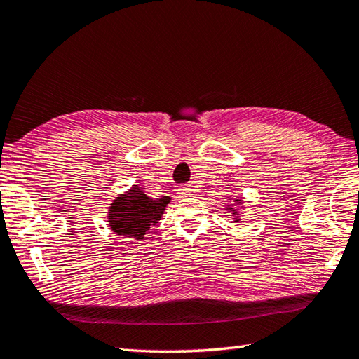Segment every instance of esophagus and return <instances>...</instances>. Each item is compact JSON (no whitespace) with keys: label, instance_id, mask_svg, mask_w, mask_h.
Listing matches in <instances>:
<instances>
[{"label":"esophagus","instance_id":"esophagus-1","mask_svg":"<svg viewBox=\"0 0 359 359\" xmlns=\"http://www.w3.org/2000/svg\"><path fill=\"white\" fill-rule=\"evenodd\" d=\"M178 191H180L181 196H184V198L191 196V189L190 187H181Z\"/></svg>","mask_w":359,"mask_h":359}]
</instances>
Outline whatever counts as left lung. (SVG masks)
<instances>
[{"label": "left lung", "instance_id": "8db88e82", "mask_svg": "<svg viewBox=\"0 0 359 359\" xmlns=\"http://www.w3.org/2000/svg\"><path fill=\"white\" fill-rule=\"evenodd\" d=\"M243 203H244V202H243V198L238 196V198L235 199V205H236V206H241ZM241 208H244V206H241ZM226 210L232 212V215H233V219H232L233 223H240V222H241V219H240V208H235V206H232V205H227Z\"/></svg>", "mask_w": 359, "mask_h": 359}]
</instances>
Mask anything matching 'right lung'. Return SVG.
I'll list each match as a JSON object with an SVG mask.
<instances>
[{
	"label": "right lung",
	"mask_w": 359,
	"mask_h": 359,
	"mask_svg": "<svg viewBox=\"0 0 359 359\" xmlns=\"http://www.w3.org/2000/svg\"><path fill=\"white\" fill-rule=\"evenodd\" d=\"M169 202V196L153 199L142 189L133 186L128 191L118 194L107 208L109 229L128 240H144L151 227L160 222Z\"/></svg>",
	"instance_id": "add662e5"
}]
</instances>
